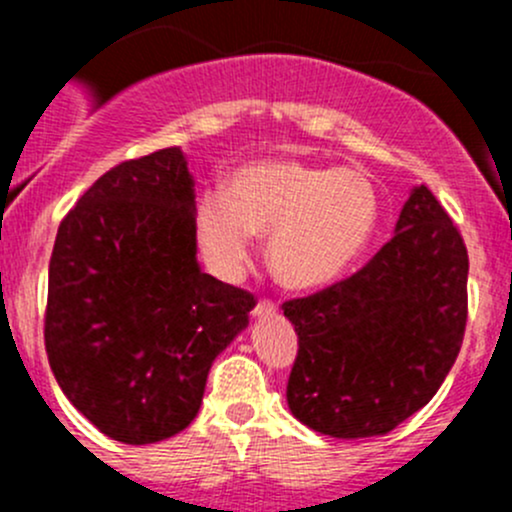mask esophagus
Instances as JSON below:
<instances>
[{
    "mask_svg": "<svg viewBox=\"0 0 512 512\" xmlns=\"http://www.w3.org/2000/svg\"><path fill=\"white\" fill-rule=\"evenodd\" d=\"M275 312H277V304L272 302V299H260L252 314H255V317H267V314H275Z\"/></svg>",
    "mask_w": 512,
    "mask_h": 512,
    "instance_id": "esophagus-1",
    "label": "esophagus"
}]
</instances>
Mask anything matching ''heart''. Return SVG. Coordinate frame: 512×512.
Here are the masks:
<instances>
[{
	"mask_svg": "<svg viewBox=\"0 0 512 512\" xmlns=\"http://www.w3.org/2000/svg\"><path fill=\"white\" fill-rule=\"evenodd\" d=\"M379 198L366 175L349 168L267 158L237 168L230 193L208 188L195 205V235L210 265L235 275L255 232H270L267 262L292 289L337 280L369 242Z\"/></svg>",
	"mask_w": 512,
	"mask_h": 512,
	"instance_id": "obj_1",
	"label": "heart"
}]
</instances>
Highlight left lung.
Instances as JSON below:
<instances>
[{"mask_svg": "<svg viewBox=\"0 0 512 512\" xmlns=\"http://www.w3.org/2000/svg\"><path fill=\"white\" fill-rule=\"evenodd\" d=\"M282 309L299 337L287 381L294 418L324 436H384L433 399L461 352L466 242L418 185L396 235L361 270Z\"/></svg>", "mask_w": 512, "mask_h": 512, "instance_id": "1", "label": "left lung"}]
</instances>
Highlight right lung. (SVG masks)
Masks as SVG:
<instances>
[{"mask_svg": "<svg viewBox=\"0 0 512 512\" xmlns=\"http://www.w3.org/2000/svg\"><path fill=\"white\" fill-rule=\"evenodd\" d=\"M180 148L123 160L66 213L49 262L44 344L66 399L143 446L190 426L208 371L257 299L200 270Z\"/></svg>", "mask_w": 512, "mask_h": 512, "instance_id": "obj_1", "label": "right lung"}]
</instances>
